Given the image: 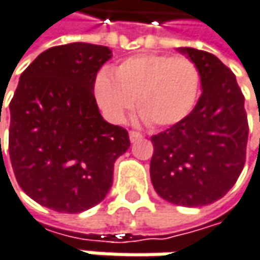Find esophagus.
<instances>
[{
    "mask_svg": "<svg viewBox=\"0 0 260 260\" xmlns=\"http://www.w3.org/2000/svg\"><path fill=\"white\" fill-rule=\"evenodd\" d=\"M128 135H130V140H132V142H136V140H140L142 138H143V136L140 135L139 132H135V130H132V132L128 133Z\"/></svg>",
    "mask_w": 260,
    "mask_h": 260,
    "instance_id": "1",
    "label": "esophagus"
}]
</instances>
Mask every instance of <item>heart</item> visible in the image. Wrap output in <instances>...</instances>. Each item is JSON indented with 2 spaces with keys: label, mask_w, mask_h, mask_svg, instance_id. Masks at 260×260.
<instances>
[{
  "label": "heart",
  "mask_w": 260,
  "mask_h": 260,
  "mask_svg": "<svg viewBox=\"0 0 260 260\" xmlns=\"http://www.w3.org/2000/svg\"><path fill=\"white\" fill-rule=\"evenodd\" d=\"M200 84V69L192 59L146 53L122 60L112 75L101 72L94 93L105 115L114 122L124 120L136 101L143 120L169 127L192 111Z\"/></svg>",
  "instance_id": "obj_1"
}]
</instances>
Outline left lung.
Returning <instances> with one entry per match:
<instances>
[{
    "instance_id": "left-lung-1",
    "label": "left lung",
    "mask_w": 260,
    "mask_h": 260,
    "mask_svg": "<svg viewBox=\"0 0 260 260\" xmlns=\"http://www.w3.org/2000/svg\"><path fill=\"white\" fill-rule=\"evenodd\" d=\"M200 69L195 108L151 142V180L157 194L186 207L207 206L235 185L246 162L249 122L235 75L209 51L182 47Z\"/></svg>"
}]
</instances>
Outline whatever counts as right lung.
<instances>
[{
	"mask_svg": "<svg viewBox=\"0 0 260 260\" xmlns=\"http://www.w3.org/2000/svg\"><path fill=\"white\" fill-rule=\"evenodd\" d=\"M105 46L71 43L41 53L22 72L10 102L9 152L20 188L38 204L81 213L112 186L128 132L105 121L94 98ZM1 117V109H0Z\"/></svg>",
	"mask_w": 260,
	"mask_h": 260,
	"instance_id": "add662e5",
	"label": "right lung"
}]
</instances>
